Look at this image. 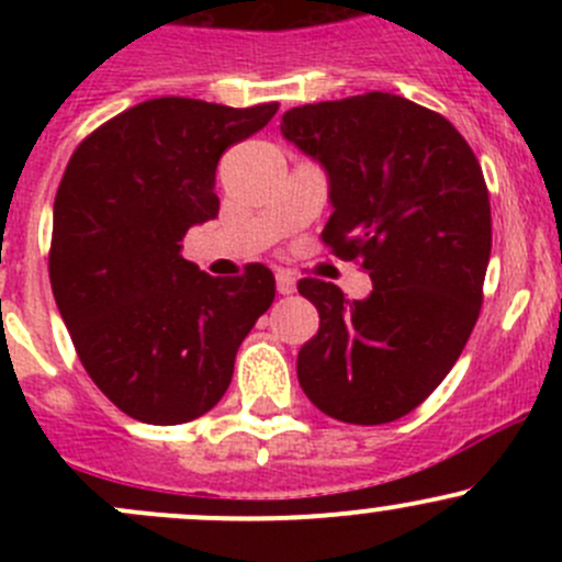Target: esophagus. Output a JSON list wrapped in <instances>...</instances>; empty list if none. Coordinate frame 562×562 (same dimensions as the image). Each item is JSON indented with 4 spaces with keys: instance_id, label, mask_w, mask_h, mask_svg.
I'll return each mask as SVG.
<instances>
[{
    "instance_id": "esophagus-1",
    "label": "esophagus",
    "mask_w": 562,
    "mask_h": 562,
    "mask_svg": "<svg viewBox=\"0 0 562 562\" xmlns=\"http://www.w3.org/2000/svg\"><path fill=\"white\" fill-rule=\"evenodd\" d=\"M277 293H280V296L296 293V280H293V274H288V271H280V274H277Z\"/></svg>"
}]
</instances>
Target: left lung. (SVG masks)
I'll return each instance as SVG.
<instances>
[{"mask_svg": "<svg viewBox=\"0 0 562 562\" xmlns=\"http://www.w3.org/2000/svg\"><path fill=\"white\" fill-rule=\"evenodd\" d=\"M280 130L326 171L323 241L372 280L353 302L331 282H299L321 315L299 383L337 422H396L440 386L479 321L492 252L484 173L449 119L389 92L291 108Z\"/></svg>", "mask_w": 562, "mask_h": 562, "instance_id": "left-lung-1", "label": "left lung"}]
</instances>
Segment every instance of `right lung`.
<instances>
[{
	"label": "right lung",
	"instance_id": "add662e5",
	"mask_svg": "<svg viewBox=\"0 0 562 562\" xmlns=\"http://www.w3.org/2000/svg\"><path fill=\"white\" fill-rule=\"evenodd\" d=\"M277 108L146 100L94 130L67 162L50 288L83 370L138 422L168 427L212 411L241 339L274 302L266 266L217 280L181 255V239L217 217L223 151Z\"/></svg>",
	"mask_w": 562,
	"mask_h": 562
}]
</instances>
